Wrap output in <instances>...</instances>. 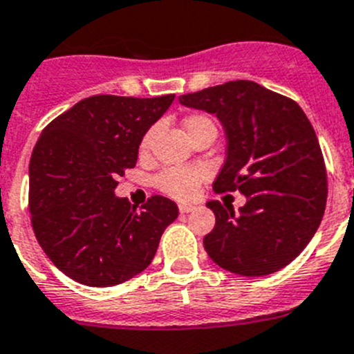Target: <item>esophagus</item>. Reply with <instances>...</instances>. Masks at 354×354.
Here are the masks:
<instances>
[{
	"instance_id": "1",
	"label": "esophagus",
	"mask_w": 354,
	"mask_h": 354,
	"mask_svg": "<svg viewBox=\"0 0 354 354\" xmlns=\"http://www.w3.org/2000/svg\"><path fill=\"white\" fill-rule=\"evenodd\" d=\"M179 210H180V214H187V212H191V210H194V205H189V203H180Z\"/></svg>"
}]
</instances>
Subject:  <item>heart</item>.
Segmentation results:
<instances>
[{
	"label": "heart",
	"mask_w": 354,
	"mask_h": 354,
	"mask_svg": "<svg viewBox=\"0 0 354 354\" xmlns=\"http://www.w3.org/2000/svg\"><path fill=\"white\" fill-rule=\"evenodd\" d=\"M203 126H214L207 115L203 113H193L184 121V129L186 133L196 131ZM154 129L147 131L140 142V154H147L151 149L152 140H154ZM207 171L202 167H174L167 168L156 177V187L167 193L168 196H174L177 200H191L198 194L200 186L205 180Z\"/></svg>",
	"instance_id": "obj_1"
}]
</instances>
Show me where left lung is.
I'll return each instance as SVG.
<instances>
[{
	"label": "left lung",
	"instance_id": "left-lung-1",
	"mask_svg": "<svg viewBox=\"0 0 354 354\" xmlns=\"http://www.w3.org/2000/svg\"><path fill=\"white\" fill-rule=\"evenodd\" d=\"M180 105L214 113L226 133L216 193L239 189L245 205L209 202L216 226L203 239L225 270L259 277L281 270L306 249L323 219L326 170L304 110L251 80H233L179 96Z\"/></svg>",
	"mask_w": 354,
	"mask_h": 354
}]
</instances>
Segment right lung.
I'll return each mask as SVG.
<instances>
[{"label":"right lung","mask_w":354,"mask_h":354,"mask_svg":"<svg viewBox=\"0 0 354 354\" xmlns=\"http://www.w3.org/2000/svg\"><path fill=\"white\" fill-rule=\"evenodd\" d=\"M174 98L91 96L41 131L29 161L31 225L48 259L77 283L106 288L140 274L179 216L160 194L137 212L113 193Z\"/></svg>","instance_id":"add662e5"}]
</instances>
